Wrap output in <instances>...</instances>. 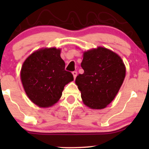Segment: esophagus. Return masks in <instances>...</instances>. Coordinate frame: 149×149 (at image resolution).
I'll list each match as a JSON object with an SVG mask.
<instances>
[{"mask_svg": "<svg viewBox=\"0 0 149 149\" xmlns=\"http://www.w3.org/2000/svg\"><path fill=\"white\" fill-rule=\"evenodd\" d=\"M72 73H73V78H76V77L77 76V71H73Z\"/></svg>", "mask_w": 149, "mask_h": 149, "instance_id": "1", "label": "esophagus"}]
</instances>
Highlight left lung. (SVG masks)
<instances>
[{
  "instance_id": "8db88e82",
  "label": "left lung",
  "mask_w": 149,
  "mask_h": 149,
  "mask_svg": "<svg viewBox=\"0 0 149 149\" xmlns=\"http://www.w3.org/2000/svg\"><path fill=\"white\" fill-rule=\"evenodd\" d=\"M84 70L76 83L87 107L104 109L118 92L125 77V67L121 58L110 49L99 47L85 52L81 62Z\"/></svg>"
}]
</instances>
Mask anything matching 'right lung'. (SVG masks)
I'll return each instance as SVG.
<instances>
[{"mask_svg":"<svg viewBox=\"0 0 149 149\" xmlns=\"http://www.w3.org/2000/svg\"><path fill=\"white\" fill-rule=\"evenodd\" d=\"M60 51L55 47L36 51L22 67L21 80L26 93L40 107L57 103L65 85L73 80L72 73L65 70Z\"/></svg>","mask_w":149,"mask_h":149,"instance_id":"add662e5","label":"right lung"}]
</instances>
